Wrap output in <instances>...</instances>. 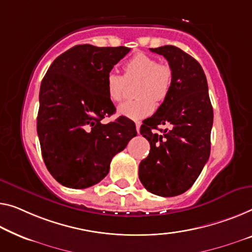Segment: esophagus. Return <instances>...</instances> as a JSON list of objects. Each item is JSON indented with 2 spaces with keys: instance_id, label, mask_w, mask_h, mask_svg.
Returning <instances> with one entry per match:
<instances>
[{
  "instance_id": "34e87169",
  "label": "esophagus",
  "mask_w": 252,
  "mask_h": 252,
  "mask_svg": "<svg viewBox=\"0 0 252 252\" xmlns=\"http://www.w3.org/2000/svg\"><path fill=\"white\" fill-rule=\"evenodd\" d=\"M140 126H141L140 122H136V129H137V132L138 133L140 132Z\"/></svg>"
}]
</instances>
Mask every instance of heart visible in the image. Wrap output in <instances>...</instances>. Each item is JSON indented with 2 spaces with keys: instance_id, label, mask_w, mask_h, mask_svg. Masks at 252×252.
I'll list each match as a JSON object with an SVG mask.
<instances>
[{
  "instance_id": "heart-1",
  "label": "heart",
  "mask_w": 252,
  "mask_h": 252,
  "mask_svg": "<svg viewBox=\"0 0 252 252\" xmlns=\"http://www.w3.org/2000/svg\"><path fill=\"white\" fill-rule=\"evenodd\" d=\"M125 77L110 72L106 77V93L114 103L123 98L126 82L138 81L136 95L138 98L126 100L118 108L119 115L130 120L147 118L155 108L156 102H162L168 95L173 73L168 64L159 63L152 55L138 53L123 65Z\"/></svg>"
}]
</instances>
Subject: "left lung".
Listing matches in <instances>:
<instances>
[{
    "instance_id": "8db88e82",
    "label": "left lung",
    "mask_w": 252,
    "mask_h": 252,
    "mask_svg": "<svg viewBox=\"0 0 252 252\" xmlns=\"http://www.w3.org/2000/svg\"><path fill=\"white\" fill-rule=\"evenodd\" d=\"M150 51L167 60L173 79L166 98L140 127L150 152L139 164V179L149 192L174 197L192 187L209 158L213 107L205 72L192 56L172 45ZM159 125L168 127L156 133Z\"/></svg>"
}]
</instances>
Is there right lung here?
Segmentation results:
<instances>
[{
  "mask_svg": "<svg viewBox=\"0 0 252 252\" xmlns=\"http://www.w3.org/2000/svg\"><path fill=\"white\" fill-rule=\"evenodd\" d=\"M130 48L77 45L58 56L40 85L37 133L44 163L62 186L85 189L105 178L114 155L137 136L136 126L115 113L106 77Z\"/></svg>",
  "mask_w": 252,
  "mask_h": 252,
  "instance_id": "1",
  "label": "right lung"
}]
</instances>
